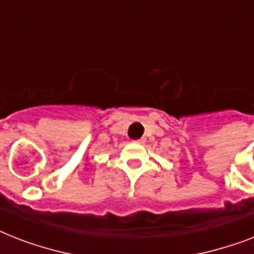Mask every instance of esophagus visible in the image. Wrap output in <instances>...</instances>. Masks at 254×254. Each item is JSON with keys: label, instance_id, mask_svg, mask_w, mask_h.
Instances as JSON below:
<instances>
[{"label": "esophagus", "instance_id": "1", "mask_svg": "<svg viewBox=\"0 0 254 254\" xmlns=\"http://www.w3.org/2000/svg\"><path fill=\"white\" fill-rule=\"evenodd\" d=\"M134 142L135 143H143V139L142 138H141V139H135Z\"/></svg>", "mask_w": 254, "mask_h": 254}]
</instances>
